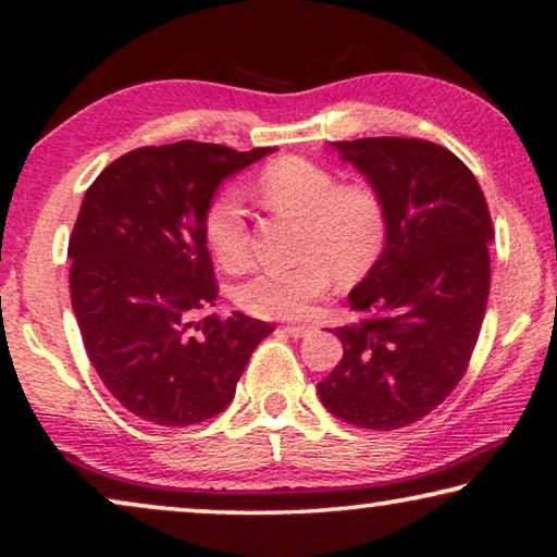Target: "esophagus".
Returning a JSON list of instances; mask_svg holds the SVG:
<instances>
[{"label":"esophagus","instance_id":"obj_1","mask_svg":"<svg viewBox=\"0 0 557 557\" xmlns=\"http://www.w3.org/2000/svg\"><path fill=\"white\" fill-rule=\"evenodd\" d=\"M312 332H314V326H309V324H287V326H285V334H289L292 338L309 336Z\"/></svg>","mask_w":557,"mask_h":557}]
</instances>
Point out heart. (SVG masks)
<instances>
[{"mask_svg":"<svg viewBox=\"0 0 557 557\" xmlns=\"http://www.w3.org/2000/svg\"><path fill=\"white\" fill-rule=\"evenodd\" d=\"M256 194L277 211L305 219L295 265L258 270L238 287L245 312L265 319L305 317L332 289L336 275L356 280L381 258L388 240V206L369 182L338 184L332 169L305 157H282L262 169ZM209 248L223 268L238 270L250 258L245 209L235 194L213 199L203 219Z\"/></svg>","mask_w":557,"mask_h":557,"instance_id":"heart-1","label":"heart"}]
</instances>
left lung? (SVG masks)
<instances>
[{
	"mask_svg": "<svg viewBox=\"0 0 557 557\" xmlns=\"http://www.w3.org/2000/svg\"><path fill=\"white\" fill-rule=\"evenodd\" d=\"M332 147L383 194L388 240L348 295L366 317L334 332L344 358L317 391L338 420L388 432L425 418L467 371L492 285V215L445 147L408 137Z\"/></svg>",
	"mask_w": 557,
	"mask_h": 557,
	"instance_id": "1",
	"label": "left lung"
}]
</instances>
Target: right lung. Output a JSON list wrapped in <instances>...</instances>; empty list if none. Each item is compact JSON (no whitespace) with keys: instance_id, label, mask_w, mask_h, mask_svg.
<instances>
[{"instance_id":"add662e5","label":"right lung","mask_w":557,"mask_h":557,"mask_svg":"<svg viewBox=\"0 0 557 557\" xmlns=\"http://www.w3.org/2000/svg\"><path fill=\"white\" fill-rule=\"evenodd\" d=\"M275 152L223 145L139 147L100 172L69 240L71 305L92 369L122 408L188 428L228 408L272 326L209 314L219 287L203 219L219 186Z\"/></svg>"}]
</instances>
